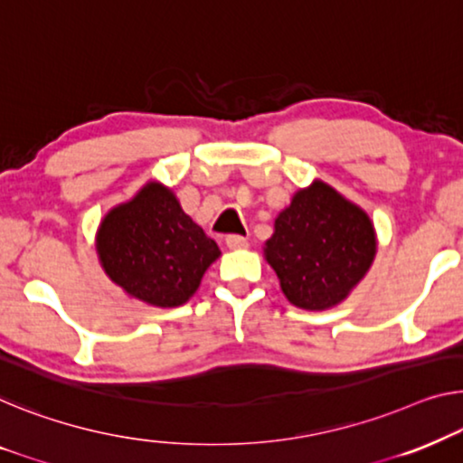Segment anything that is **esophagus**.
I'll use <instances>...</instances> for the list:
<instances>
[{"instance_id": "esophagus-1", "label": "esophagus", "mask_w": 463, "mask_h": 463, "mask_svg": "<svg viewBox=\"0 0 463 463\" xmlns=\"http://www.w3.org/2000/svg\"><path fill=\"white\" fill-rule=\"evenodd\" d=\"M247 245H250V243H247V239L245 237H239V234H229V237H226V247H229L231 251L245 250Z\"/></svg>"}]
</instances>
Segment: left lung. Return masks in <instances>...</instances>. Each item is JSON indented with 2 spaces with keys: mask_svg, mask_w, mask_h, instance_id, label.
<instances>
[{
  "mask_svg": "<svg viewBox=\"0 0 463 463\" xmlns=\"http://www.w3.org/2000/svg\"><path fill=\"white\" fill-rule=\"evenodd\" d=\"M376 247L368 212L316 178L309 187L295 191L291 203L276 216L264 258L295 307L324 312L360 285Z\"/></svg>",
  "mask_w": 463,
  "mask_h": 463,
  "instance_id": "obj_1",
  "label": "left lung"
}]
</instances>
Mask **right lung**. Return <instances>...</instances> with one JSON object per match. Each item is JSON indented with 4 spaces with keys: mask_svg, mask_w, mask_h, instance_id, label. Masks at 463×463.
Segmentation results:
<instances>
[{
    "mask_svg": "<svg viewBox=\"0 0 463 463\" xmlns=\"http://www.w3.org/2000/svg\"><path fill=\"white\" fill-rule=\"evenodd\" d=\"M95 251L108 279L151 307L187 303L220 258L216 241L183 212L175 191L157 181H147L101 218Z\"/></svg>",
    "mask_w": 463,
    "mask_h": 463,
    "instance_id": "add662e5",
    "label": "right lung"
}]
</instances>
